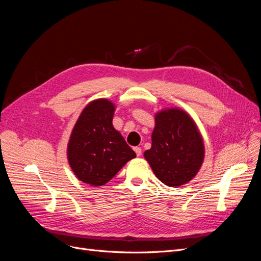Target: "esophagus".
<instances>
[{
    "label": "esophagus",
    "instance_id": "34e87169",
    "mask_svg": "<svg viewBox=\"0 0 261 261\" xmlns=\"http://www.w3.org/2000/svg\"><path fill=\"white\" fill-rule=\"evenodd\" d=\"M134 150H135V152H136L137 156H140V155H141V148H140V147H135V148H134Z\"/></svg>",
    "mask_w": 261,
    "mask_h": 261
}]
</instances>
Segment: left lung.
I'll return each instance as SVG.
<instances>
[{
	"mask_svg": "<svg viewBox=\"0 0 261 261\" xmlns=\"http://www.w3.org/2000/svg\"><path fill=\"white\" fill-rule=\"evenodd\" d=\"M151 143L144 156L163 184L179 187L199 172L204 159L203 138L185 110L167 108L158 111Z\"/></svg>",
	"mask_w": 261,
	"mask_h": 261,
	"instance_id": "left-lung-1",
	"label": "left lung"
}]
</instances>
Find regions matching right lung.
<instances>
[{"label": "right lung", "instance_id": "obj_1", "mask_svg": "<svg viewBox=\"0 0 261 261\" xmlns=\"http://www.w3.org/2000/svg\"><path fill=\"white\" fill-rule=\"evenodd\" d=\"M115 105L92 100L82 111L70 133L67 160L75 176L93 187L102 186L136 156L112 124Z\"/></svg>", "mask_w": 261, "mask_h": 261}]
</instances>
